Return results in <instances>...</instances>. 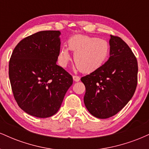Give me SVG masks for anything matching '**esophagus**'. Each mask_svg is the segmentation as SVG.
<instances>
[{
	"instance_id": "obj_1",
	"label": "esophagus",
	"mask_w": 149,
	"mask_h": 149,
	"mask_svg": "<svg viewBox=\"0 0 149 149\" xmlns=\"http://www.w3.org/2000/svg\"><path fill=\"white\" fill-rule=\"evenodd\" d=\"M73 79L74 80L75 82H78L80 80V77L78 76H73Z\"/></svg>"
}]
</instances>
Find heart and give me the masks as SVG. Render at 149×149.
<instances>
[{
    "label": "heart",
    "mask_w": 149,
    "mask_h": 149,
    "mask_svg": "<svg viewBox=\"0 0 149 149\" xmlns=\"http://www.w3.org/2000/svg\"><path fill=\"white\" fill-rule=\"evenodd\" d=\"M70 50L74 52L73 60L81 72L90 73L100 67L107 60L109 45L107 40L100 38L75 35L68 40V47H63L58 54V61L66 66L71 59Z\"/></svg>",
    "instance_id": "heart-1"
}]
</instances>
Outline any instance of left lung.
Returning <instances> with one entry per match:
<instances>
[{
	"instance_id": "obj_1",
	"label": "left lung",
	"mask_w": 149,
	"mask_h": 149,
	"mask_svg": "<svg viewBox=\"0 0 149 149\" xmlns=\"http://www.w3.org/2000/svg\"><path fill=\"white\" fill-rule=\"evenodd\" d=\"M109 45V59L80 79L85 86V107L101 119L122 110L134 95L137 85V61L129 46L120 38L111 35Z\"/></svg>"
}]
</instances>
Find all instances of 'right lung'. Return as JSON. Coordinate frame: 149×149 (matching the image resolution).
<instances>
[{"instance_id": "right-lung-1", "label": "right lung", "mask_w": 149, "mask_h": 149, "mask_svg": "<svg viewBox=\"0 0 149 149\" xmlns=\"http://www.w3.org/2000/svg\"><path fill=\"white\" fill-rule=\"evenodd\" d=\"M59 31H42L17 45L9 62V78L17 103L37 118L50 117L60 108L73 78L57 61Z\"/></svg>"}]
</instances>
